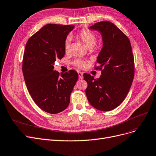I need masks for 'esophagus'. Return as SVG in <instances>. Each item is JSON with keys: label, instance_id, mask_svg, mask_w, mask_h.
Here are the masks:
<instances>
[{"label": "esophagus", "instance_id": "34e87169", "mask_svg": "<svg viewBox=\"0 0 156 156\" xmlns=\"http://www.w3.org/2000/svg\"><path fill=\"white\" fill-rule=\"evenodd\" d=\"M78 73L79 78H80V79H82V78H83V73L80 72V71H78Z\"/></svg>", "mask_w": 156, "mask_h": 156}]
</instances>
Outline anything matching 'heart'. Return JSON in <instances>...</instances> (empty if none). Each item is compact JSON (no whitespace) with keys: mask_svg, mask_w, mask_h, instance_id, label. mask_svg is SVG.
<instances>
[{"mask_svg":"<svg viewBox=\"0 0 156 156\" xmlns=\"http://www.w3.org/2000/svg\"><path fill=\"white\" fill-rule=\"evenodd\" d=\"M77 37L80 39L88 48H91L94 47L96 43V36L92 31L88 29H83L79 32L77 34ZM71 39L67 37L64 42V50L66 52H68L70 50ZM74 64L79 67H85L86 63L83 60H76L74 62Z\"/></svg>","mask_w":156,"mask_h":156,"instance_id":"obj_1","label":"heart"}]
</instances>
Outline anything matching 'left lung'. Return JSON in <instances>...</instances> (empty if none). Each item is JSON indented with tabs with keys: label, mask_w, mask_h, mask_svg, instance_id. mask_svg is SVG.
Listing matches in <instances>:
<instances>
[{
	"label": "left lung",
	"mask_w": 156,
	"mask_h": 156,
	"mask_svg": "<svg viewBox=\"0 0 156 156\" xmlns=\"http://www.w3.org/2000/svg\"><path fill=\"white\" fill-rule=\"evenodd\" d=\"M89 29L98 31L102 36L103 47L97 62L103 69L97 79L89 74H83L88 84L86 96L94 108L110 111L123 102L133 83L134 63L131 43L112 22H98Z\"/></svg>",
	"instance_id": "obj_1"
}]
</instances>
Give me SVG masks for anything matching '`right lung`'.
Returning a JSON list of instances; mask_svg holds the SVG:
<instances>
[{
	"label": "right lung",
	"mask_w": 156,
	"mask_h": 156,
	"mask_svg": "<svg viewBox=\"0 0 156 156\" xmlns=\"http://www.w3.org/2000/svg\"><path fill=\"white\" fill-rule=\"evenodd\" d=\"M74 25L47 24L28 40L22 71L25 84L35 103L43 111L55 114L64 111L78 74L74 70L54 71L57 59L65 55L64 42Z\"/></svg>",
	"instance_id": "obj_1"
}]
</instances>
